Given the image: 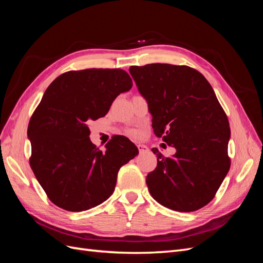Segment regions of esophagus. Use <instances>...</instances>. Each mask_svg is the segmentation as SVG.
I'll return each instance as SVG.
<instances>
[{"instance_id": "obj_1", "label": "esophagus", "mask_w": 263, "mask_h": 263, "mask_svg": "<svg viewBox=\"0 0 263 263\" xmlns=\"http://www.w3.org/2000/svg\"><path fill=\"white\" fill-rule=\"evenodd\" d=\"M137 148L139 150L140 154H144V153H148V147L146 145H137Z\"/></svg>"}]
</instances>
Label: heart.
<instances>
[{
	"label": "heart",
	"mask_w": 263,
	"mask_h": 263,
	"mask_svg": "<svg viewBox=\"0 0 263 263\" xmlns=\"http://www.w3.org/2000/svg\"><path fill=\"white\" fill-rule=\"evenodd\" d=\"M126 135H128L129 137L135 138V139H138L142 136V132L136 128H129V129H126Z\"/></svg>",
	"instance_id": "1"
}]
</instances>
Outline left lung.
I'll list each match as a JSON object with an SVG mask.
<instances>
[{
  "mask_svg": "<svg viewBox=\"0 0 263 263\" xmlns=\"http://www.w3.org/2000/svg\"><path fill=\"white\" fill-rule=\"evenodd\" d=\"M129 72L153 115L157 137L177 149L163 157L146 182L155 200L177 212L208 205L230 168L229 122L204 76L187 66L151 63Z\"/></svg>",
  "mask_w": 263,
  "mask_h": 263,
  "instance_id": "1",
  "label": "left lung"
}]
</instances>
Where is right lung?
<instances>
[{"label":"right lung","mask_w":263,"mask_h":263,"mask_svg":"<svg viewBox=\"0 0 263 263\" xmlns=\"http://www.w3.org/2000/svg\"><path fill=\"white\" fill-rule=\"evenodd\" d=\"M133 81L122 69H85L60 74L48 86L28 124L29 158L49 200L69 212H82L112 195L117 173L138 155L125 136L115 135L100 150L89 124L105 116Z\"/></svg>","instance_id":"right-lung-1"}]
</instances>
